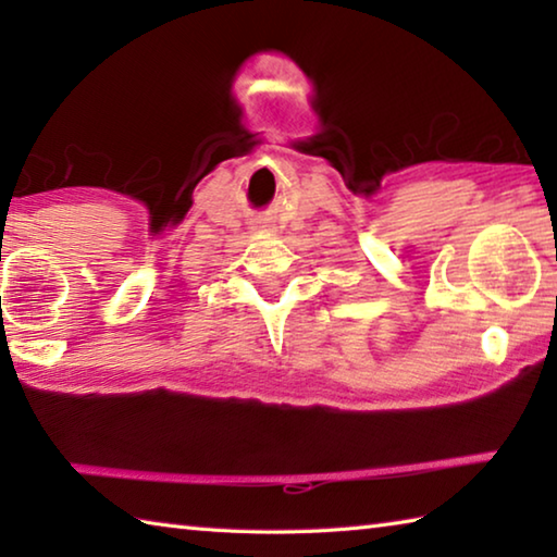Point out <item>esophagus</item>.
I'll use <instances>...</instances> for the list:
<instances>
[{
    "label": "esophagus",
    "mask_w": 557,
    "mask_h": 557,
    "mask_svg": "<svg viewBox=\"0 0 557 557\" xmlns=\"http://www.w3.org/2000/svg\"><path fill=\"white\" fill-rule=\"evenodd\" d=\"M256 228H265V225H256Z\"/></svg>",
    "instance_id": "34e87169"
}]
</instances>
